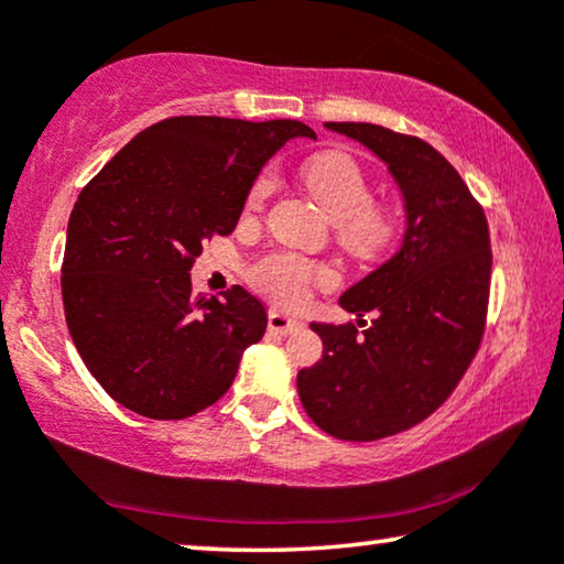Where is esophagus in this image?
<instances>
[{
    "label": "esophagus",
    "mask_w": 564,
    "mask_h": 564,
    "mask_svg": "<svg viewBox=\"0 0 564 564\" xmlns=\"http://www.w3.org/2000/svg\"><path fill=\"white\" fill-rule=\"evenodd\" d=\"M267 326L276 336H288V334H295V330L303 328V323H300L297 318H292V315L280 313V311H269Z\"/></svg>",
    "instance_id": "34e87169"
}]
</instances>
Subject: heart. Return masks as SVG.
Returning a JSON list of instances; mask_svg holds the SVG:
<instances>
[{
    "mask_svg": "<svg viewBox=\"0 0 564 564\" xmlns=\"http://www.w3.org/2000/svg\"><path fill=\"white\" fill-rule=\"evenodd\" d=\"M305 187L318 199L330 220H336L338 243L354 259H377L398 236V218L388 205L369 203L372 184L365 169L341 151L318 153L303 169ZM274 174H261L246 199V213H261L274 195ZM251 280L261 292L282 305H300L311 284H328L334 274L297 253L274 251L259 259Z\"/></svg>",
    "mask_w": 564,
    "mask_h": 564,
    "instance_id": "b5f03b06",
    "label": "heart"
}]
</instances>
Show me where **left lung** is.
Segmentation results:
<instances>
[{
  "label": "left lung",
  "mask_w": 564,
  "mask_h": 564,
  "mask_svg": "<svg viewBox=\"0 0 564 564\" xmlns=\"http://www.w3.org/2000/svg\"><path fill=\"white\" fill-rule=\"evenodd\" d=\"M388 164L405 207L395 257L338 297L357 326L311 323L323 359L297 372L305 413L344 442H377L429 419L480 346L490 292L482 207L449 161L415 135L372 122H326ZM375 312L376 321H360ZM362 330H358V326Z\"/></svg>",
  "instance_id": "left-lung-1"
}]
</instances>
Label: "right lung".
Returning a JSON list of instances; mask_svg holds the SVG:
<instances>
[{"mask_svg":"<svg viewBox=\"0 0 564 564\" xmlns=\"http://www.w3.org/2000/svg\"><path fill=\"white\" fill-rule=\"evenodd\" d=\"M297 120L182 115L145 128L82 189L61 267L66 326L107 395L156 421L189 419L226 395L267 311L234 284L192 295L189 269L234 234L261 166Z\"/></svg>","mask_w":564,"mask_h":564,"instance_id":"obj_1","label":"right lung"}]
</instances>
